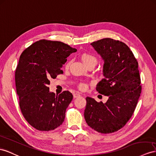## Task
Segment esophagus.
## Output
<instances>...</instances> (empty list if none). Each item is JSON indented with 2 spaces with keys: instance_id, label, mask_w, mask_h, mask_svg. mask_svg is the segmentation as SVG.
<instances>
[{
  "instance_id": "esophagus-1",
  "label": "esophagus",
  "mask_w": 156,
  "mask_h": 156,
  "mask_svg": "<svg viewBox=\"0 0 156 156\" xmlns=\"http://www.w3.org/2000/svg\"><path fill=\"white\" fill-rule=\"evenodd\" d=\"M80 93H78V92H76V93H74V94H73V96H74V98H78V97H79V96H80Z\"/></svg>"
}]
</instances>
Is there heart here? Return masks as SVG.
<instances>
[{
  "mask_svg": "<svg viewBox=\"0 0 156 156\" xmlns=\"http://www.w3.org/2000/svg\"><path fill=\"white\" fill-rule=\"evenodd\" d=\"M80 57L82 60V61L83 62V63L85 64V65L87 66H95V65L98 64V58L97 57H95V55H94L93 54H91L89 53H83L80 55ZM70 65V61H68L66 64H65V68L66 69H68V68L69 67ZM80 90H86L87 86L85 83H80L78 86Z\"/></svg>",
  "mask_w": 156,
  "mask_h": 156,
  "instance_id": "b5f03b06",
  "label": "heart"
}]
</instances>
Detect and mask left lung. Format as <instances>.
<instances>
[{"mask_svg": "<svg viewBox=\"0 0 156 156\" xmlns=\"http://www.w3.org/2000/svg\"><path fill=\"white\" fill-rule=\"evenodd\" d=\"M104 61L103 76L96 90L109 98L105 103L87 97L84 117L94 130L112 133L131 118L140 96L138 63L130 48L119 40L104 38L91 43Z\"/></svg>", "mask_w": 156, "mask_h": 156, "instance_id": "8db88e82", "label": "left lung"}]
</instances>
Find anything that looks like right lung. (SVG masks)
<instances>
[{
    "instance_id": "add662e5",
    "label": "right lung",
    "mask_w": 156,
    "mask_h": 156,
    "mask_svg": "<svg viewBox=\"0 0 156 156\" xmlns=\"http://www.w3.org/2000/svg\"><path fill=\"white\" fill-rule=\"evenodd\" d=\"M77 50L61 41L41 39L22 52L15 72L16 92L23 116L35 129L49 131L62 125L73 100L69 91L50 92V79L63 73L66 58Z\"/></svg>"
}]
</instances>
